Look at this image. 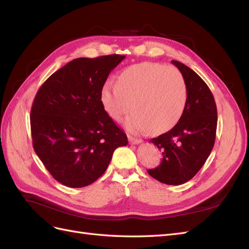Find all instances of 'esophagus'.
I'll use <instances>...</instances> for the list:
<instances>
[{"label":"esophagus","instance_id":"obj_1","mask_svg":"<svg viewBox=\"0 0 249 249\" xmlns=\"http://www.w3.org/2000/svg\"><path fill=\"white\" fill-rule=\"evenodd\" d=\"M129 141H130L131 144H139V143L142 142L141 139L136 138V137H133V136H130V135H129Z\"/></svg>","mask_w":249,"mask_h":249}]
</instances>
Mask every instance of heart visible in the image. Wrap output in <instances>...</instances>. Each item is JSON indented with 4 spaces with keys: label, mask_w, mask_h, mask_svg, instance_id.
Here are the masks:
<instances>
[{
    "label": "heart",
    "mask_w": 249,
    "mask_h": 249,
    "mask_svg": "<svg viewBox=\"0 0 249 249\" xmlns=\"http://www.w3.org/2000/svg\"><path fill=\"white\" fill-rule=\"evenodd\" d=\"M187 86L172 66L144 62L125 69L118 82L107 81L101 89V103L114 120L126 118L125 126L134 132H167L182 118L187 104Z\"/></svg>",
    "instance_id": "obj_1"
}]
</instances>
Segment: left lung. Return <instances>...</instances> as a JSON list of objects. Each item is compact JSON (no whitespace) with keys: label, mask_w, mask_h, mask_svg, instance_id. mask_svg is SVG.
I'll use <instances>...</instances> for the list:
<instances>
[{"label":"left lung","mask_w":249,"mask_h":249,"mask_svg":"<svg viewBox=\"0 0 249 249\" xmlns=\"http://www.w3.org/2000/svg\"><path fill=\"white\" fill-rule=\"evenodd\" d=\"M187 86V104L179 122L149 142L159 148L161 164L148 169L150 177L167 185H182L191 179L212 152L217 129V108L210 88L198 74L176 60Z\"/></svg>","instance_id":"left-lung-1"}]
</instances>
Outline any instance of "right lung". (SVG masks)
<instances>
[{"label":"right lung","instance_id":"1","mask_svg":"<svg viewBox=\"0 0 249 249\" xmlns=\"http://www.w3.org/2000/svg\"><path fill=\"white\" fill-rule=\"evenodd\" d=\"M124 56L78 58L54 72L37 92L30 115L33 147L59 183L85 187L106 171L125 133L105 111L100 94Z\"/></svg>","mask_w":249,"mask_h":249}]
</instances>
